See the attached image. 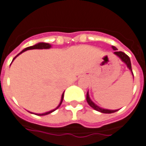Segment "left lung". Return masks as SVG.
<instances>
[{"label": "left lung", "instance_id": "obj_1", "mask_svg": "<svg viewBox=\"0 0 146 146\" xmlns=\"http://www.w3.org/2000/svg\"><path fill=\"white\" fill-rule=\"evenodd\" d=\"M112 49L114 50H115V52L114 53V54L116 55L117 57H119L121 60L123 62L126 64V66H127V68H129V70H130V72L132 73L133 76V71H132V68H131V62H130V57L128 56L127 55L125 54L123 52H121V51H117V48L115 47V46H111ZM87 103L89 104V106L90 107L93 108V109H95L96 111H100V112H102V113H105V114H111V113H114L115 111H118L119 109H116V110H110V109H106V108H101L100 106H98L97 105L94 103L91 100V99L90 98V95H89V91H87Z\"/></svg>", "mask_w": 146, "mask_h": 146}]
</instances>
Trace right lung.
Returning a JSON list of instances; mask_svg holds the SVG:
<instances>
[{
  "mask_svg": "<svg viewBox=\"0 0 146 146\" xmlns=\"http://www.w3.org/2000/svg\"><path fill=\"white\" fill-rule=\"evenodd\" d=\"M51 44H47V43H44V42H40V43H38V44H35V45H33V46H29V47H26V48H25L24 50H23L21 51L20 53H19L16 56L14 57V59H13V60L15 59H16V57L18 56L19 55H20L21 53H23V52H25L26 50H34V49H40V50H42V49H50L51 47ZM63 98H64V93L62 94V97H61V100H60V102H59V104L58 105V106H57L56 108H54V109H53V110L51 111H46V112H44V113H42V114H35V113H33V112H29L31 113V114H35V115H49V114H50V113H52L53 111H56L57 109V108H59V106H61L62 102V100H63Z\"/></svg>",
  "mask_w": 146,
  "mask_h": 146,
  "instance_id": "add662e5",
  "label": "right lung"
}]
</instances>
